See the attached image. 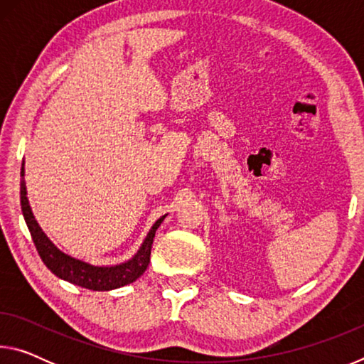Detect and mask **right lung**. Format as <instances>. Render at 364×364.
<instances>
[{
  "mask_svg": "<svg viewBox=\"0 0 364 364\" xmlns=\"http://www.w3.org/2000/svg\"><path fill=\"white\" fill-rule=\"evenodd\" d=\"M21 205L22 213L28 226V231L32 234L33 244L41 257L43 263L46 264L48 269H51L58 278L69 281L72 284L91 289V291H112V289L122 287L136 281L141 274L144 273L146 268L149 267L151 262V249L156 236L157 228L162 223L165 215L154 223L152 230L147 234L143 245H141L138 254L132 260L125 263L115 264V267H93V264L77 260L70 255L60 252L56 245L49 241L48 236L41 231V228L36 223V220L32 213V208L28 205L27 199V188L23 181V164L21 168Z\"/></svg>",
  "mask_w": 364,
  "mask_h": 364,
  "instance_id": "add662e5",
  "label": "right lung"
}]
</instances>
